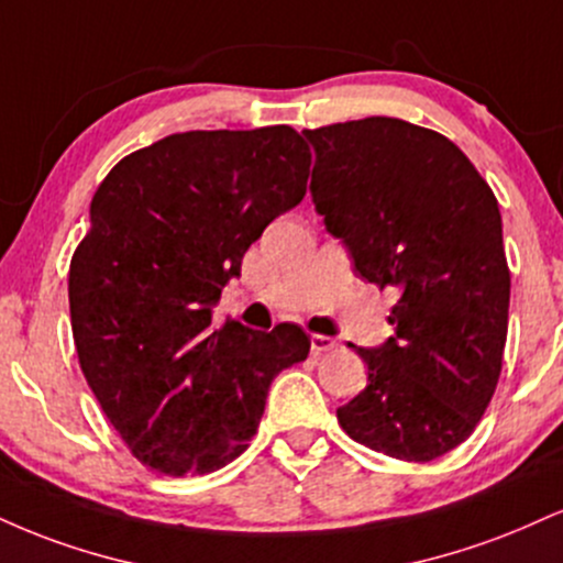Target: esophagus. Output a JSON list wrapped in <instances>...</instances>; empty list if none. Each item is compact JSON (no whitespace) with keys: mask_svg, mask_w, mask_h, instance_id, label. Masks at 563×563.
Instances as JSON below:
<instances>
[{"mask_svg":"<svg viewBox=\"0 0 563 563\" xmlns=\"http://www.w3.org/2000/svg\"><path fill=\"white\" fill-rule=\"evenodd\" d=\"M309 341H311V351H314V354H324V351H333L338 346V343L330 335H317L314 333L309 338Z\"/></svg>","mask_w":563,"mask_h":563,"instance_id":"obj_1","label":"esophagus"}]
</instances>
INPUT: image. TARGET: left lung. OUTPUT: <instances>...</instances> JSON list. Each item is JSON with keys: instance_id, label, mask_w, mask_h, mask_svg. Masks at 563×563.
<instances>
[{"instance_id": "obj_1", "label": "left lung", "mask_w": 563, "mask_h": 563, "mask_svg": "<svg viewBox=\"0 0 563 563\" xmlns=\"http://www.w3.org/2000/svg\"><path fill=\"white\" fill-rule=\"evenodd\" d=\"M311 201L364 280L396 288L367 388L338 409L356 443L432 462L464 443L496 393L511 275L498 201L453 141L398 118L303 131Z\"/></svg>"}]
</instances>
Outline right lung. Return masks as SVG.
I'll list each match as a JSON object with an SVG mask.
<instances>
[{
    "instance_id": "right-lung-1",
    "label": "right lung",
    "mask_w": 563,
    "mask_h": 563,
    "mask_svg": "<svg viewBox=\"0 0 563 563\" xmlns=\"http://www.w3.org/2000/svg\"><path fill=\"white\" fill-rule=\"evenodd\" d=\"M309 165L288 125L188 131L128 154L93 194L67 280L73 341L101 411L159 475L241 456L277 372L309 354L299 324L212 328L246 249L307 194Z\"/></svg>"
}]
</instances>
